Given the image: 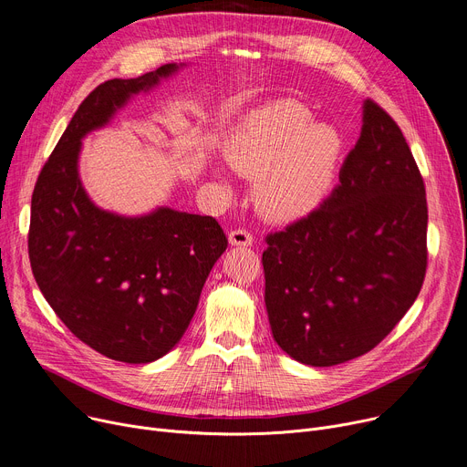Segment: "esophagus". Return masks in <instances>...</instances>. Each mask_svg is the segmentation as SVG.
<instances>
[{
	"instance_id": "esophagus-1",
	"label": "esophagus",
	"mask_w": 467,
	"mask_h": 467,
	"mask_svg": "<svg viewBox=\"0 0 467 467\" xmlns=\"http://www.w3.org/2000/svg\"><path fill=\"white\" fill-rule=\"evenodd\" d=\"M229 242L233 245H252L254 244V234L245 229H234L229 233Z\"/></svg>"
}]
</instances>
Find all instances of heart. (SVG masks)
<instances>
[{"mask_svg": "<svg viewBox=\"0 0 467 467\" xmlns=\"http://www.w3.org/2000/svg\"><path fill=\"white\" fill-rule=\"evenodd\" d=\"M339 133L314 123L298 101H274L245 114L227 139V160L254 176L255 202L275 222H291L316 210L330 193L339 167Z\"/></svg>", "mask_w": 467, "mask_h": 467, "instance_id": "b5f03b06", "label": "heart"}]
</instances>
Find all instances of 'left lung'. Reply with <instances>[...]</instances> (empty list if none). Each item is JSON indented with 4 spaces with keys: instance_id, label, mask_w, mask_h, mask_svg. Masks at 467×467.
<instances>
[{
    "instance_id": "1",
    "label": "left lung",
    "mask_w": 467,
    "mask_h": 467,
    "mask_svg": "<svg viewBox=\"0 0 467 467\" xmlns=\"http://www.w3.org/2000/svg\"><path fill=\"white\" fill-rule=\"evenodd\" d=\"M424 180L392 116L364 103L334 192L266 234L265 304L275 344L309 366L374 349L406 316L428 266Z\"/></svg>"
}]
</instances>
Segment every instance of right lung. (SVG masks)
I'll list each match as a JSON object with an SVG mask.
<instances>
[{"label":"right lung","instance_id":"right-lung-1","mask_svg":"<svg viewBox=\"0 0 467 467\" xmlns=\"http://www.w3.org/2000/svg\"><path fill=\"white\" fill-rule=\"evenodd\" d=\"M172 71L167 64L89 91L31 195L27 252L41 293L86 346L130 364L158 360L178 344L229 242L210 215L160 208L119 217L99 210L82 190L77 160L88 131Z\"/></svg>","mask_w":467,"mask_h":467}]
</instances>
